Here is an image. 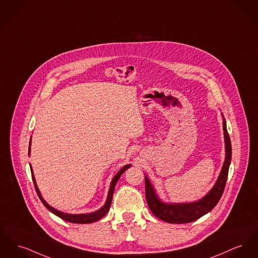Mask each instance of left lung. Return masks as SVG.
<instances>
[{
  "label": "left lung",
  "instance_id": "1",
  "mask_svg": "<svg viewBox=\"0 0 258 258\" xmlns=\"http://www.w3.org/2000/svg\"><path fill=\"white\" fill-rule=\"evenodd\" d=\"M223 131L225 138V161L221 172L215 182L212 190L201 200L194 203H183V204H166L163 203L155 192L148 177L145 176V196L149 209L152 213L167 223L183 224L197 220L198 218L211 212L217 205L223 194L226 181H227L229 166L232 158V146L231 140L228 135L226 121L223 118Z\"/></svg>",
  "mask_w": 258,
  "mask_h": 258
}]
</instances>
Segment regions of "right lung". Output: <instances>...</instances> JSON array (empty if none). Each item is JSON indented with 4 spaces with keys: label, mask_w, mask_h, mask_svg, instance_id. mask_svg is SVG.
<instances>
[{
    "label": "right lung",
    "mask_w": 258,
    "mask_h": 258,
    "mask_svg": "<svg viewBox=\"0 0 258 258\" xmlns=\"http://www.w3.org/2000/svg\"><path fill=\"white\" fill-rule=\"evenodd\" d=\"M29 154H30V145H29ZM132 167V165H125L124 167H122L121 170L113 177L112 182L110 184V188H109V192H108V196H107L106 202L104 204V206L96 211V212H91V213H81V214H69V213H64V212H59L55 209H53L52 207H50L46 201L43 199L38 187H37V183L35 180V176L33 174V170H32V167H31V173H32V179L34 182V186H35V189H36V192H37V195L40 198V200L42 201V203L44 204V206L46 207V209L49 211V212H52L53 214H55L56 216L60 217L61 219L65 220V221H68V222H71V223H78V224H87V223H92V222H95L99 219H101L107 212H109V209H110V206H111V203H112V198H113V193H114V189H115V186L117 184V182L119 180V178L121 177V174L128 168V167Z\"/></svg>",
    "instance_id": "obj_1"
}]
</instances>
